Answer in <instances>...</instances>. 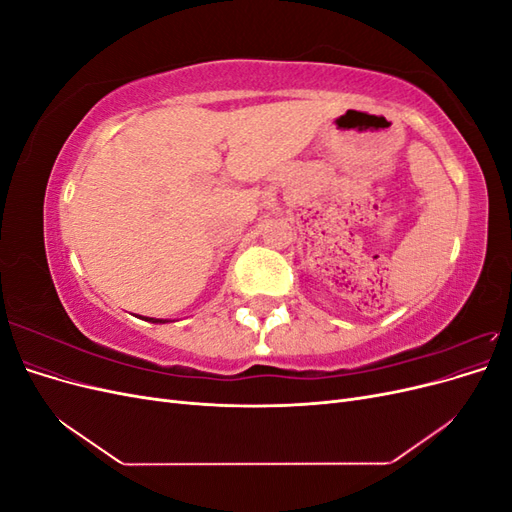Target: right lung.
I'll return each mask as SVG.
<instances>
[{
	"label": "right lung",
	"instance_id": "obj_1",
	"mask_svg": "<svg viewBox=\"0 0 512 512\" xmlns=\"http://www.w3.org/2000/svg\"><path fill=\"white\" fill-rule=\"evenodd\" d=\"M149 322H168V320H158V318H149Z\"/></svg>",
	"mask_w": 512,
	"mask_h": 512
}]
</instances>
